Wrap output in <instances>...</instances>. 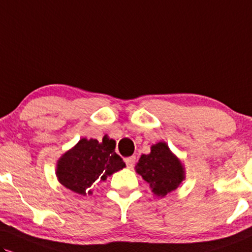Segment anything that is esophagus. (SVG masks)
Wrapping results in <instances>:
<instances>
[{
    "mask_svg": "<svg viewBox=\"0 0 252 252\" xmlns=\"http://www.w3.org/2000/svg\"><path fill=\"white\" fill-rule=\"evenodd\" d=\"M125 162H126L127 167H128V168H132V167L134 166V163H135V157H129V158H126V159H125Z\"/></svg>",
    "mask_w": 252,
    "mask_h": 252,
    "instance_id": "obj_1",
    "label": "esophagus"
}]
</instances>
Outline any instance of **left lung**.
<instances>
[{
	"label": "left lung",
	"mask_w": 252,
	"mask_h": 252,
	"mask_svg": "<svg viewBox=\"0 0 252 252\" xmlns=\"http://www.w3.org/2000/svg\"><path fill=\"white\" fill-rule=\"evenodd\" d=\"M134 169L150 185L155 196L160 197L176 190L186 179L181 160L164 141L152 145L151 153L142 154Z\"/></svg>",
	"instance_id": "obj_1"
}]
</instances>
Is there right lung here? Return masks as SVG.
Returning <instances> with one entry per match:
<instances>
[{"label":"right lung","mask_w":252,"mask_h":252,"mask_svg":"<svg viewBox=\"0 0 252 252\" xmlns=\"http://www.w3.org/2000/svg\"><path fill=\"white\" fill-rule=\"evenodd\" d=\"M126 167L116 153V140L107 135L102 141L83 138L66 151L56 164V176L69 190L85 196L92 195V186Z\"/></svg>","instance_id":"obj_1"}]
</instances>
